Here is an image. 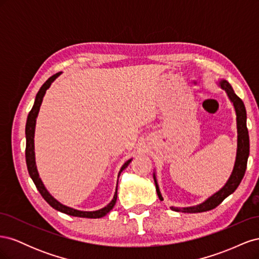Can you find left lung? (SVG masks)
Returning a JSON list of instances; mask_svg holds the SVG:
<instances>
[{"mask_svg": "<svg viewBox=\"0 0 259 259\" xmlns=\"http://www.w3.org/2000/svg\"><path fill=\"white\" fill-rule=\"evenodd\" d=\"M219 88L223 89L226 93L227 96L230 99L232 103L234 110H236L237 115V132H238V140H237V154H236V162H234L232 173L227 180L225 186L219 189L216 193L210 195L208 199H206L201 204L194 205V206H188V207H175L170 206L171 210L175 211H183V213H202V211H206L215 208L221 203L236 191L237 188L239 187L241 180L243 179V176L245 174L246 170V164L247 159L249 155V137H248V131L246 127V110L245 106L243 104L241 98H239L236 93H234L232 86L228 83V81L222 80L218 83ZM153 179L155 184L156 193H158L159 199L162 201L163 197L159 189L158 180H156L155 173H153Z\"/></svg>", "mask_w": 259, "mask_h": 259, "instance_id": "obj_1", "label": "left lung"}]
</instances>
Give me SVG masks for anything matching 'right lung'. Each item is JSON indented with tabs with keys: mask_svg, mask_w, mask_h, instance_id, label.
Masks as SVG:
<instances>
[{
	"mask_svg": "<svg viewBox=\"0 0 259 259\" xmlns=\"http://www.w3.org/2000/svg\"><path fill=\"white\" fill-rule=\"evenodd\" d=\"M60 74H61V72H58L56 74L52 75L50 79L41 86L40 91L37 92L36 96H35L34 105H33L32 109H31V111L29 112L28 117H27V123H26V162H27V167H28L29 175H30L31 178H32L33 183L36 187V189L38 190V192L41 193V195L44 198V200L48 202L53 208L61 211V213H65V214L71 215V216H75V217H83V218H100V217H104L115 205L116 198H117V184H116V189H115V192H114V195H113V199L111 200V202L109 203L107 206L100 208L98 210H93V211L79 210V209H75V208H72V207H69L67 205L61 204L59 201L55 199L53 195L48 191V189L45 188L43 182L40 178V175H38L37 168H36L35 153H34V132H35L36 117H37L38 111H40V107L42 105L43 97L45 95L46 91L50 89V86L52 85V83L55 80H56ZM132 160L133 159H130L128 161H126L123 164V166L121 167L119 174H117V177H120V174L125 168L128 166V164L132 162ZM117 182H119V180H117Z\"/></svg>",
	"mask_w": 259,
	"mask_h": 259,
	"instance_id": "obj_1",
	"label": "right lung"
}]
</instances>
